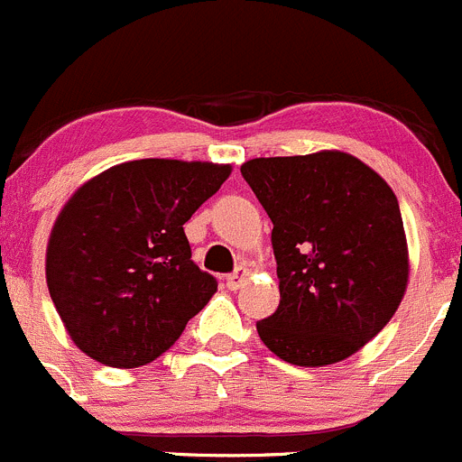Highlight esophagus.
Returning <instances> with one entry per match:
<instances>
[{
    "label": "esophagus",
    "instance_id": "esophagus-1",
    "mask_svg": "<svg viewBox=\"0 0 462 462\" xmlns=\"http://www.w3.org/2000/svg\"><path fill=\"white\" fill-rule=\"evenodd\" d=\"M245 282H246V267H237L236 272L226 276V287H229L231 291L240 290V287L245 285Z\"/></svg>",
    "mask_w": 462,
    "mask_h": 462
}]
</instances>
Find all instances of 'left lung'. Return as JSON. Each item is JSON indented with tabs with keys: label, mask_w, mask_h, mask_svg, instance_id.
<instances>
[{
	"label": "left lung",
	"mask_w": 462,
	"mask_h": 462,
	"mask_svg": "<svg viewBox=\"0 0 462 462\" xmlns=\"http://www.w3.org/2000/svg\"><path fill=\"white\" fill-rule=\"evenodd\" d=\"M242 177L272 220L281 303L255 323L282 362L328 366L391 321L409 278L400 204L346 152L260 157Z\"/></svg>",
	"instance_id": "8db88e82"
}]
</instances>
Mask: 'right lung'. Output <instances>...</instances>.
Instances as JSON below:
<instances>
[{
  "instance_id": "add662e5",
  "label": "right lung",
  "mask_w": 462,
  "mask_h": 462,
  "mask_svg": "<svg viewBox=\"0 0 462 462\" xmlns=\"http://www.w3.org/2000/svg\"><path fill=\"white\" fill-rule=\"evenodd\" d=\"M231 166L177 159L118 163L87 181L58 216L47 285L74 344L96 362H154L217 290L190 260L184 225Z\"/></svg>"
}]
</instances>
